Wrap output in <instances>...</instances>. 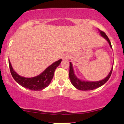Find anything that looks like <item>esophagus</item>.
I'll return each instance as SVG.
<instances>
[{
  "instance_id": "1",
  "label": "esophagus",
  "mask_w": 124,
  "mask_h": 124,
  "mask_svg": "<svg viewBox=\"0 0 124 124\" xmlns=\"http://www.w3.org/2000/svg\"><path fill=\"white\" fill-rule=\"evenodd\" d=\"M71 56V55L69 53H67V54H65V55H64V59H69V58H70Z\"/></svg>"
}]
</instances>
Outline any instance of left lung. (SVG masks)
<instances>
[{
  "label": "left lung",
  "mask_w": 124,
  "mask_h": 124,
  "mask_svg": "<svg viewBox=\"0 0 124 124\" xmlns=\"http://www.w3.org/2000/svg\"><path fill=\"white\" fill-rule=\"evenodd\" d=\"M99 32H100V34L105 39H107V41L108 42L109 46L112 48L111 44V42L109 41L108 37L107 35L104 32L101 31L100 30H99ZM112 69H113V66L111 68L110 72H109L108 76L105 78L104 79L100 81H97V82H86V81H82L78 79L77 77L75 76V73H74V71L73 67H72V64L71 62H69V78L71 83L77 89L80 90H94L97 88L99 87L103 86L104 84H105L107 82L108 80L110 78L111 75Z\"/></svg>",
  "instance_id": "1"
}]
</instances>
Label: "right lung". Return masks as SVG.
Returning <instances> with one entry per match:
<instances>
[{"instance_id": "add662e5", "label": "right lung", "mask_w": 124, "mask_h": 124, "mask_svg": "<svg viewBox=\"0 0 124 124\" xmlns=\"http://www.w3.org/2000/svg\"><path fill=\"white\" fill-rule=\"evenodd\" d=\"M61 61L62 59L56 61L48 67L40 75L30 78H24L18 75L13 70L10 61H8V65L13 78L20 85L31 90L38 91L45 89L49 85L54 77L55 69L59 66Z\"/></svg>"}]
</instances>
